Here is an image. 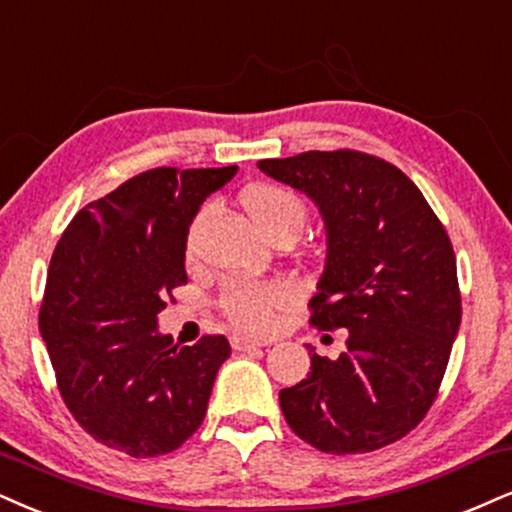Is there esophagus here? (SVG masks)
I'll return each instance as SVG.
<instances>
[{"instance_id": "1", "label": "esophagus", "mask_w": 512, "mask_h": 512, "mask_svg": "<svg viewBox=\"0 0 512 512\" xmlns=\"http://www.w3.org/2000/svg\"><path fill=\"white\" fill-rule=\"evenodd\" d=\"M261 346H268V342H263V339L244 337V334H235V337H232V349L235 351H254V349H261Z\"/></svg>"}]
</instances>
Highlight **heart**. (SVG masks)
Wrapping results in <instances>:
<instances>
[{
	"mask_svg": "<svg viewBox=\"0 0 512 512\" xmlns=\"http://www.w3.org/2000/svg\"><path fill=\"white\" fill-rule=\"evenodd\" d=\"M249 216L268 239L282 230L301 232L306 223L304 201L280 185H254L242 194ZM211 208L204 206L187 232V256L197 254V239L204 218ZM292 299V289L275 280H239L225 287L220 308L227 320L251 332H266L273 327L275 311Z\"/></svg>",
	"mask_w": 512,
	"mask_h": 512,
	"instance_id": "b5f03b06",
	"label": "heart"
}]
</instances>
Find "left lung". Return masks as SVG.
<instances>
[{"label": "left lung", "instance_id": "left-lung-1", "mask_svg": "<svg viewBox=\"0 0 512 512\" xmlns=\"http://www.w3.org/2000/svg\"><path fill=\"white\" fill-rule=\"evenodd\" d=\"M299 189L325 223V268L311 323L344 327L346 351L280 391L282 413L325 453H368L425 418L460 327L456 254L406 173L361 151H306L258 161Z\"/></svg>", "mask_w": 512, "mask_h": 512}]
</instances>
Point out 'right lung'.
<instances>
[{"label":"right lung","mask_w":512,"mask_h":512,"mask_svg":"<svg viewBox=\"0 0 512 512\" xmlns=\"http://www.w3.org/2000/svg\"><path fill=\"white\" fill-rule=\"evenodd\" d=\"M235 173L147 170L78 211L56 244L40 332L68 410L109 449L161 456L204 420L230 342L218 334L175 346L159 313L187 282L189 225Z\"/></svg>","instance_id":"right-lung-1"}]
</instances>
